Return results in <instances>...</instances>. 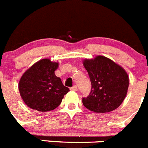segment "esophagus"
Masks as SVG:
<instances>
[{
  "instance_id": "esophagus-1",
  "label": "esophagus",
  "mask_w": 148,
  "mask_h": 148,
  "mask_svg": "<svg viewBox=\"0 0 148 148\" xmlns=\"http://www.w3.org/2000/svg\"><path fill=\"white\" fill-rule=\"evenodd\" d=\"M71 90H75V91H76V90H77V86H73L72 88H71Z\"/></svg>"
}]
</instances>
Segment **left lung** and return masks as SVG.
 Segmentation results:
<instances>
[{"instance_id":"1","label":"left lung","mask_w":148,"mask_h":148,"mask_svg":"<svg viewBox=\"0 0 148 148\" xmlns=\"http://www.w3.org/2000/svg\"><path fill=\"white\" fill-rule=\"evenodd\" d=\"M83 66L91 83V90L83 103L96 113H107L117 109L125 99L129 76L125 70L106 57L85 59Z\"/></svg>"}]
</instances>
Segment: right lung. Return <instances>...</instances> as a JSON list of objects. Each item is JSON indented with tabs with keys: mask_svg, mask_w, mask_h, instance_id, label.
I'll list each match as a JSON object with an SVG mask.
<instances>
[{
	"mask_svg": "<svg viewBox=\"0 0 148 148\" xmlns=\"http://www.w3.org/2000/svg\"><path fill=\"white\" fill-rule=\"evenodd\" d=\"M58 65L47 58L42 59L22 75L18 90L26 106L39 112H49L60 104L64 95L70 90L55 75Z\"/></svg>",
	"mask_w": 148,
	"mask_h": 148,
	"instance_id": "right-lung-1",
	"label": "right lung"
}]
</instances>
